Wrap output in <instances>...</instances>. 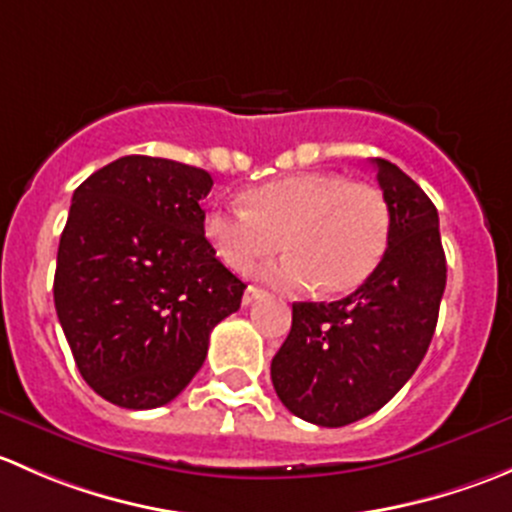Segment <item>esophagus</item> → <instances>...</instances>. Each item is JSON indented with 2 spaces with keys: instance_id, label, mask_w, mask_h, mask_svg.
<instances>
[{
  "instance_id": "esophagus-1",
  "label": "esophagus",
  "mask_w": 512,
  "mask_h": 512,
  "mask_svg": "<svg viewBox=\"0 0 512 512\" xmlns=\"http://www.w3.org/2000/svg\"><path fill=\"white\" fill-rule=\"evenodd\" d=\"M262 294H265V289H260V287H247L245 289V294H242V304H245V307H250L252 302H255V299H260Z\"/></svg>"
}]
</instances>
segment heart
<instances>
[{"mask_svg": "<svg viewBox=\"0 0 512 512\" xmlns=\"http://www.w3.org/2000/svg\"><path fill=\"white\" fill-rule=\"evenodd\" d=\"M242 200L245 210H213L205 235L237 272L275 255L282 240L289 255L262 272L275 285L349 294L374 275L389 247L384 193L344 175L292 173L250 188Z\"/></svg>", "mask_w": 512, "mask_h": 512, "instance_id": "1", "label": "heart"}]
</instances>
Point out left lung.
I'll return each instance as SVG.
<instances>
[{
    "instance_id": "1",
    "label": "left lung",
    "mask_w": 512,
    "mask_h": 512,
    "mask_svg": "<svg viewBox=\"0 0 512 512\" xmlns=\"http://www.w3.org/2000/svg\"><path fill=\"white\" fill-rule=\"evenodd\" d=\"M374 165L391 213L384 260L339 302H294L270 366L282 404L317 426H347L394 399L428 352L446 289L436 205L399 165Z\"/></svg>"
}]
</instances>
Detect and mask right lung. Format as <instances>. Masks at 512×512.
Masks as SVG:
<instances>
[{"instance_id":"add662e5","label":"right lung","mask_w":512,"mask_h":512,"mask_svg":"<svg viewBox=\"0 0 512 512\" xmlns=\"http://www.w3.org/2000/svg\"><path fill=\"white\" fill-rule=\"evenodd\" d=\"M208 170L123 156L74 190L54 304L86 384L123 409H156L190 384L245 282L215 257L200 200Z\"/></svg>"}]
</instances>
